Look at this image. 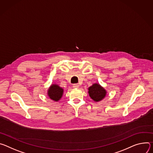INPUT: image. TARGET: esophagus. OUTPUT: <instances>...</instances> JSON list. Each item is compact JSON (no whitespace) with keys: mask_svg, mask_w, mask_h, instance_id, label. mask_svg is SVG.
Listing matches in <instances>:
<instances>
[{"mask_svg":"<svg viewBox=\"0 0 153 153\" xmlns=\"http://www.w3.org/2000/svg\"><path fill=\"white\" fill-rule=\"evenodd\" d=\"M79 86V85L78 84H73V88H78Z\"/></svg>","mask_w":153,"mask_h":153,"instance_id":"1","label":"esophagus"}]
</instances>
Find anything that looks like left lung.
<instances>
[{
  "mask_svg": "<svg viewBox=\"0 0 153 153\" xmlns=\"http://www.w3.org/2000/svg\"><path fill=\"white\" fill-rule=\"evenodd\" d=\"M90 97L96 102L102 100L106 95V91L101 87L99 84L95 83L88 89Z\"/></svg>",
  "mask_w": 153,
  "mask_h": 153,
  "instance_id": "obj_1",
  "label": "left lung"
}]
</instances>
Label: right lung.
<instances>
[{"label": "right lung", "mask_w": 153, "mask_h": 153, "mask_svg": "<svg viewBox=\"0 0 153 153\" xmlns=\"http://www.w3.org/2000/svg\"><path fill=\"white\" fill-rule=\"evenodd\" d=\"M63 92L64 90L62 88L59 86L58 84H52L49 88L47 94L50 99L55 101H58L61 98Z\"/></svg>", "instance_id": "1"}]
</instances>
